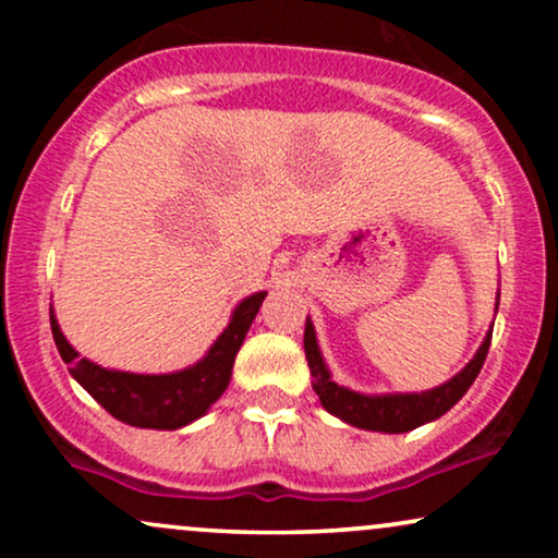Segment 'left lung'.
Instances as JSON below:
<instances>
[{"label": "left lung", "instance_id": "left-lung-1", "mask_svg": "<svg viewBox=\"0 0 558 558\" xmlns=\"http://www.w3.org/2000/svg\"><path fill=\"white\" fill-rule=\"evenodd\" d=\"M490 336L493 330L485 336L483 345L466 367L459 373L453 380L444 383V386L425 390V393H393V396H362L356 390H349L338 383L330 380L328 367H325L323 356H319L315 328L306 319L304 328V351L306 362H310L312 388L323 401V407L330 414L341 417L349 425L362 427V430H377V433H409L414 427L425 425V422L438 420L440 414H446L462 396L470 390L472 383L480 369H483L485 356L490 349Z\"/></svg>", "mask_w": 558, "mask_h": 558}]
</instances>
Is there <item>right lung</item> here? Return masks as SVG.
I'll return each mask as SVG.
<instances>
[{
	"mask_svg": "<svg viewBox=\"0 0 558 558\" xmlns=\"http://www.w3.org/2000/svg\"><path fill=\"white\" fill-rule=\"evenodd\" d=\"M267 291L254 293L235 306L233 319L217 338L209 354L194 367L172 375H133L114 373L99 364L83 360L62 336L52 315V336L60 356L70 364V375L94 396L114 420L151 430H178L202 417L220 399L230 383L235 354L246 338L252 319L257 317Z\"/></svg>",
	"mask_w": 558,
	"mask_h": 558,
	"instance_id": "add662e5",
	"label": "right lung"
}]
</instances>
